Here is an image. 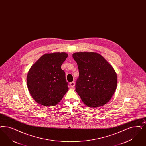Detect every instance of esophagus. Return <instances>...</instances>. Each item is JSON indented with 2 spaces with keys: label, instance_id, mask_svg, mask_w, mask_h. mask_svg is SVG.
Segmentation results:
<instances>
[{
  "label": "esophagus",
  "instance_id": "1",
  "mask_svg": "<svg viewBox=\"0 0 146 146\" xmlns=\"http://www.w3.org/2000/svg\"><path fill=\"white\" fill-rule=\"evenodd\" d=\"M70 87L73 88L75 86V82L74 81L71 82H70Z\"/></svg>",
  "mask_w": 146,
  "mask_h": 146
}]
</instances>
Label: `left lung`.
I'll use <instances>...</instances> for the list:
<instances>
[{
	"instance_id": "8db88e82",
	"label": "left lung",
	"mask_w": 146,
	"mask_h": 146,
	"mask_svg": "<svg viewBox=\"0 0 146 146\" xmlns=\"http://www.w3.org/2000/svg\"><path fill=\"white\" fill-rule=\"evenodd\" d=\"M73 58L79 73L76 85L78 94L89 107L105 105L117 87V74L112 66L95 52H76L73 54Z\"/></svg>"
}]
</instances>
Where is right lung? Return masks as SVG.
I'll use <instances>...</instances> for the list:
<instances>
[{
	"instance_id": "obj_1",
	"label": "right lung",
	"mask_w": 146,
	"mask_h": 146,
	"mask_svg": "<svg viewBox=\"0 0 146 146\" xmlns=\"http://www.w3.org/2000/svg\"><path fill=\"white\" fill-rule=\"evenodd\" d=\"M67 56L65 52L46 53L31 67L27 85L31 96L37 103L55 106L68 90L65 73L61 68Z\"/></svg>"
}]
</instances>
